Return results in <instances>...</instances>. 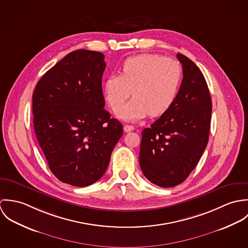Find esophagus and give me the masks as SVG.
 Here are the masks:
<instances>
[{
    "mask_svg": "<svg viewBox=\"0 0 248 248\" xmlns=\"http://www.w3.org/2000/svg\"><path fill=\"white\" fill-rule=\"evenodd\" d=\"M134 130H135V127H134L133 125H124V131H125L126 133L132 132V131H134Z\"/></svg>",
    "mask_w": 248,
    "mask_h": 248,
    "instance_id": "esophagus-1",
    "label": "esophagus"
}]
</instances>
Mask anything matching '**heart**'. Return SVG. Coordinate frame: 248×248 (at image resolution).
Segmentation results:
<instances>
[{
	"label": "heart",
	"instance_id": "b5f03b06",
	"mask_svg": "<svg viewBox=\"0 0 248 248\" xmlns=\"http://www.w3.org/2000/svg\"><path fill=\"white\" fill-rule=\"evenodd\" d=\"M182 76L179 63L158 54L144 53L127 58L120 75H110L104 83L108 106L116 109L133 93L131 101L116 113L125 120H137L148 113L158 116L174 103Z\"/></svg>",
	"mask_w": 248,
	"mask_h": 248
}]
</instances>
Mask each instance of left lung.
I'll use <instances>...</instances> for the list:
<instances>
[{"mask_svg": "<svg viewBox=\"0 0 248 248\" xmlns=\"http://www.w3.org/2000/svg\"><path fill=\"white\" fill-rule=\"evenodd\" d=\"M183 78L176 99L142 132L140 164L152 183L163 188L183 182L199 163L209 139L212 101L202 72L183 54Z\"/></svg>", "mask_w": 248, "mask_h": 248, "instance_id": "8db88e82", "label": "left lung"}]
</instances>
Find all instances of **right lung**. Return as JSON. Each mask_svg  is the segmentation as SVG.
<instances>
[{
    "label": "right lung",
    "mask_w": 248,
    "mask_h": 248,
    "mask_svg": "<svg viewBox=\"0 0 248 248\" xmlns=\"http://www.w3.org/2000/svg\"><path fill=\"white\" fill-rule=\"evenodd\" d=\"M104 54L74 50L46 71L32 96L36 138L53 175L76 187L106 172L122 124L104 108Z\"/></svg>",
    "instance_id": "1"
}]
</instances>
